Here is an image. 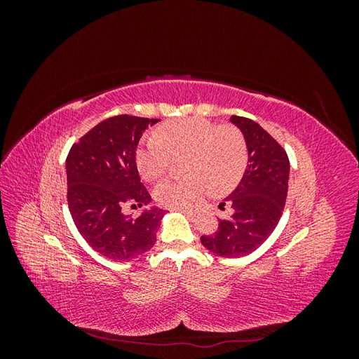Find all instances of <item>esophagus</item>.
Instances as JSON below:
<instances>
[{"instance_id": "34e87169", "label": "esophagus", "mask_w": 359, "mask_h": 359, "mask_svg": "<svg viewBox=\"0 0 359 359\" xmlns=\"http://www.w3.org/2000/svg\"><path fill=\"white\" fill-rule=\"evenodd\" d=\"M175 211H180V212H182L184 215H193V212L189 211V210H175Z\"/></svg>"}]
</instances>
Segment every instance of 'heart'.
Returning <instances> with one entry per match:
<instances>
[{
  "label": "heart",
  "instance_id": "heart-1",
  "mask_svg": "<svg viewBox=\"0 0 359 359\" xmlns=\"http://www.w3.org/2000/svg\"><path fill=\"white\" fill-rule=\"evenodd\" d=\"M186 178H169L156 187L158 205L189 210L210 190L226 189L241 178L247 166V144L241 130L203 118L168 123L140 142L136 161L142 177L154 181L169 170L175 157L186 156Z\"/></svg>",
  "mask_w": 359,
  "mask_h": 359
}]
</instances>
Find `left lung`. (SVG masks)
<instances>
[{"label": "left lung", "mask_w": 359, "mask_h": 359, "mask_svg": "<svg viewBox=\"0 0 359 359\" xmlns=\"http://www.w3.org/2000/svg\"><path fill=\"white\" fill-rule=\"evenodd\" d=\"M248 149V165L238 187L220 203L232 208L219 229L202 235L201 243L222 257H241L255 252L273 233L285 210L289 182V158L285 148L256 121L232 115Z\"/></svg>", "instance_id": "8db88e82"}]
</instances>
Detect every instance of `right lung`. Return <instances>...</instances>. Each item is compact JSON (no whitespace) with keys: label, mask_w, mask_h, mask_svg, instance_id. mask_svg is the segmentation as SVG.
<instances>
[{"label":"right lung","mask_w":359,"mask_h":359,"mask_svg":"<svg viewBox=\"0 0 359 359\" xmlns=\"http://www.w3.org/2000/svg\"><path fill=\"white\" fill-rule=\"evenodd\" d=\"M158 121L133 115L111 116L69 151L70 214L83 240L107 259H135L156 243L163 210L153 208L132 217L121 208L151 201L136 168V148L145 128Z\"/></svg>","instance_id":"obj_1"}]
</instances>
